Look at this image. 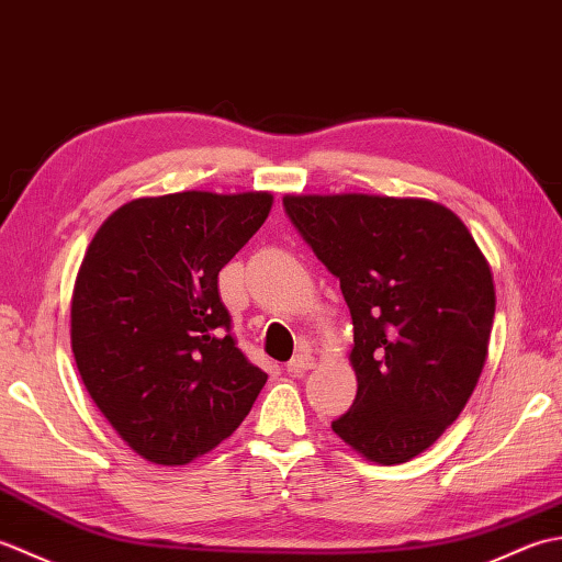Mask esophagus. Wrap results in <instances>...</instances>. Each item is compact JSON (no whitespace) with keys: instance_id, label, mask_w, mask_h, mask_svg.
I'll return each mask as SVG.
<instances>
[{"instance_id":"esophagus-1","label":"esophagus","mask_w":562,"mask_h":562,"mask_svg":"<svg viewBox=\"0 0 562 562\" xmlns=\"http://www.w3.org/2000/svg\"><path fill=\"white\" fill-rule=\"evenodd\" d=\"M312 367H314V357L308 355V352H300V355H294L292 360L288 362V372L294 374V376H302Z\"/></svg>"}]
</instances>
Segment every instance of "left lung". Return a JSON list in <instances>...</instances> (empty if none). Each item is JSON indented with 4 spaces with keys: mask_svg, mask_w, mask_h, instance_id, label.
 <instances>
[{
    "mask_svg": "<svg viewBox=\"0 0 562 562\" xmlns=\"http://www.w3.org/2000/svg\"><path fill=\"white\" fill-rule=\"evenodd\" d=\"M282 205L352 316L357 396L333 432L369 461L417 457L483 372L495 316L487 260L457 214L429 200L288 195Z\"/></svg>",
    "mask_w": 562,
    "mask_h": 562,
    "instance_id": "obj_1",
    "label": "left lung"
}]
</instances>
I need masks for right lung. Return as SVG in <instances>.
Returning <instances> with one entry per match:
<instances>
[{
    "mask_svg": "<svg viewBox=\"0 0 562 562\" xmlns=\"http://www.w3.org/2000/svg\"><path fill=\"white\" fill-rule=\"evenodd\" d=\"M268 193L142 198L101 224L71 294V352L89 396L139 457L183 465L244 423L268 374L236 348L220 270Z\"/></svg>",
    "mask_w": 562,
    "mask_h": 562,
    "instance_id": "right-lung-1",
    "label": "right lung"
}]
</instances>
